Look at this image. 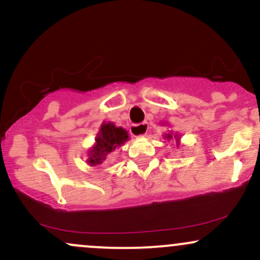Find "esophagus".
<instances>
[{
    "label": "esophagus",
    "instance_id": "1",
    "mask_svg": "<svg viewBox=\"0 0 260 260\" xmlns=\"http://www.w3.org/2000/svg\"><path fill=\"white\" fill-rule=\"evenodd\" d=\"M148 130V124L147 122H141V124H135L130 126V133L131 135L135 136V138H142L146 135Z\"/></svg>",
    "mask_w": 260,
    "mask_h": 260
}]
</instances>
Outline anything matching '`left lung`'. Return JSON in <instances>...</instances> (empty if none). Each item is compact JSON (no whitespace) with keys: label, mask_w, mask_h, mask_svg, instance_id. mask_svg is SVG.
<instances>
[{"label":"left lung","mask_w":260,"mask_h":260,"mask_svg":"<svg viewBox=\"0 0 260 260\" xmlns=\"http://www.w3.org/2000/svg\"><path fill=\"white\" fill-rule=\"evenodd\" d=\"M163 138H165L166 140H168V141H171V140L174 138V139H176L177 144L179 145V135H178V134H173L172 131H169L168 134H165V135H163Z\"/></svg>","instance_id":"left-lung-1"}]
</instances>
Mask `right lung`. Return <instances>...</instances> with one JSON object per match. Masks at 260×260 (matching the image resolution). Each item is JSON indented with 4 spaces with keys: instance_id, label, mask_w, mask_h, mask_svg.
Listing matches in <instances>:
<instances>
[{
    "instance_id": "add662e5",
    "label": "right lung",
    "mask_w": 260,
    "mask_h": 260,
    "mask_svg": "<svg viewBox=\"0 0 260 260\" xmlns=\"http://www.w3.org/2000/svg\"><path fill=\"white\" fill-rule=\"evenodd\" d=\"M129 133L122 129L121 126H115L114 122H103L99 127V131L95 136V142L88 150V159L87 163L89 166H97L103 163L113 151L124 146L129 140Z\"/></svg>"
}]
</instances>
